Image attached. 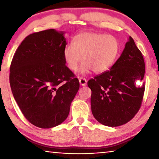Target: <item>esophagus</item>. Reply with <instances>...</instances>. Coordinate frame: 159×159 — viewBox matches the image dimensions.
Returning <instances> with one entry per match:
<instances>
[{
    "label": "esophagus",
    "instance_id": "obj_1",
    "mask_svg": "<svg viewBox=\"0 0 159 159\" xmlns=\"http://www.w3.org/2000/svg\"><path fill=\"white\" fill-rule=\"evenodd\" d=\"M79 83H80V85L81 86H85L86 85V83H87V80L84 78H80L79 79Z\"/></svg>",
    "mask_w": 159,
    "mask_h": 159
}]
</instances>
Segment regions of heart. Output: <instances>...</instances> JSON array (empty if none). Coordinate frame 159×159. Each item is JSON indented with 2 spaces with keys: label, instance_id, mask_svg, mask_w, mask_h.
Returning <instances> with one entry per match:
<instances>
[{
  "label": "heart",
  "instance_id": "obj_1",
  "mask_svg": "<svg viewBox=\"0 0 159 159\" xmlns=\"http://www.w3.org/2000/svg\"><path fill=\"white\" fill-rule=\"evenodd\" d=\"M73 43L64 48V59L71 71H76L83 59L84 61L79 69L83 75L92 69L98 74L107 71L114 64L120 50L118 39L112 35L83 32L74 38Z\"/></svg>",
  "mask_w": 159,
  "mask_h": 159
}]
</instances>
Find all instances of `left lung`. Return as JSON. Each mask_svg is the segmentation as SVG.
Here are the masks:
<instances>
[{"instance_id":"1","label":"left lung","mask_w":159,"mask_h":159,"mask_svg":"<svg viewBox=\"0 0 159 159\" xmlns=\"http://www.w3.org/2000/svg\"><path fill=\"white\" fill-rule=\"evenodd\" d=\"M145 64L142 52L129 37L125 48L109 71L88 82L91 110L102 125L116 127L130 120L140 108L144 93ZM142 82V85L137 82Z\"/></svg>"}]
</instances>
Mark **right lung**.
I'll return each instance as SVG.
<instances>
[{
    "label": "right lung",
    "mask_w": 159,
    "mask_h": 159,
    "mask_svg": "<svg viewBox=\"0 0 159 159\" xmlns=\"http://www.w3.org/2000/svg\"><path fill=\"white\" fill-rule=\"evenodd\" d=\"M64 34L52 29L30 34L18 47L10 65L15 101L26 119L39 128L64 122L79 89V80L65 65Z\"/></svg>",
    "instance_id": "obj_1"
}]
</instances>
